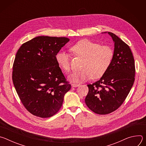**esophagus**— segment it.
<instances>
[{
  "mask_svg": "<svg viewBox=\"0 0 146 146\" xmlns=\"http://www.w3.org/2000/svg\"><path fill=\"white\" fill-rule=\"evenodd\" d=\"M80 84H77V83H73V84H72V86L73 87H78L80 86Z\"/></svg>",
  "mask_w": 146,
  "mask_h": 146,
  "instance_id": "obj_1",
  "label": "esophagus"
}]
</instances>
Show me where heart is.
Instances as JSON below:
<instances>
[{
  "label": "heart",
  "instance_id": "1",
  "mask_svg": "<svg viewBox=\"0 0 146 146\" xmlns=\"http://www.w3.org/2000/svg\"><path fill=\"white\" fill-rule=\"evenodd\" d=\"M71 50L84 59L82 69L73 72L68 77L69 80L75 82L102 77L110 66L113 56V51L110 46H100L89 40L78 41L71 47ZM70 55L64 51H60L55 55L58 66L66 72L70 70Z\"/></svg>",
  "mask_w": 146,
  "mask_h": 146
}]
</instances>
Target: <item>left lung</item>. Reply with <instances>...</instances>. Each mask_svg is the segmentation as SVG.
Returning <instances> with one entry per match:
<instances>
[{"mask_svg": "<svg viewBox=\"0 0 146 146\" xmlns=\"http://www.w3.org/2000/svg\"><path fill=\"white\" fill-rule=\"evenodd\" d=\"M108 33L114 44L113 56L108 69L98 81L88 84L85 99L88 108L98 114L117 110L129 93L135 81V61L129 47L115 34Z\"/></svg>", "mask_w": 146, "mask_h": 146, "instance_id": "left-lung-1", "label": "left lung"}]
</instances>
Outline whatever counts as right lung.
<instances>
[{
    "instance_id": "1",
    "label": "right lung",
    "mask_w": 146,
    "mask_h": 146,
    "mask_svg": "<svg viewBox=\"0 0 146 146\" xmlns=\"http://www.w3.org/2000/svg\"><path fill=\"white\" fill-rule=\"evenodd\" d=\"M69 40L37 36L24 43L16 54L13 84L24 106L34 115L47 118L55 114L71 88L55 59Z\"/></svg>"
}]
</instances>
